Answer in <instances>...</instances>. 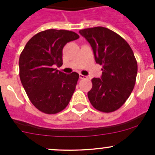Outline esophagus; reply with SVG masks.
<instances>
[{
	"mask_svg": "<svg viewBox=\"0 0 155 155\" xmlns=\"http://www.w3.org/2000/svg\"><path fill=\"white\" fill-rule=\"evenodd\" d=\"M79 78L82 79H87V77L86 76H84V75H82V74H79Z\"/></svg>",
	"mask_w": 155,
	"mask_h": 155,
	"instance_id": "1",
	"label": "esophagus"
}]
</instances>
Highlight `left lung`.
<instances>
[{
    "label": "left lung",
    "mask_w": 155,
    "mask_h": 155,
    "mask_svg": "<svg viewBox=\"0 0 155 155\" xmlns=\"http://www.w3.org/2000/svg\"><path fill=\"white\" fill-rule=\"evenodd\" d=\"M79 34L91 46L97 63L103 66L101 79H91L89 101L98 111L114 112L126 102L135 85L137 62L134 51L124 38L107 28H85Z\"/></svg>",
    "instance_id": "left-lung-1"
}]
</instances>
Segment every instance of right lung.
<instances>
[{"instance_id": "obj_1", "label": "right lung", "mask_w": 155, "mask_h": 155, "mask_svg": "<svg viewBox=\"0 0 155 155\" xmlns=\"http://www.w3.org/2000/svg\"><path fill=\"white\" fill-rule=\"evenodd\" d=\"M79 38L73 31L46 30L35 34L21 51L20 80L31 102L40 112L56 114L68 105L79 75L66 74L54 68L63 64L64 46Z\"/></svg>"}]
</instances>
